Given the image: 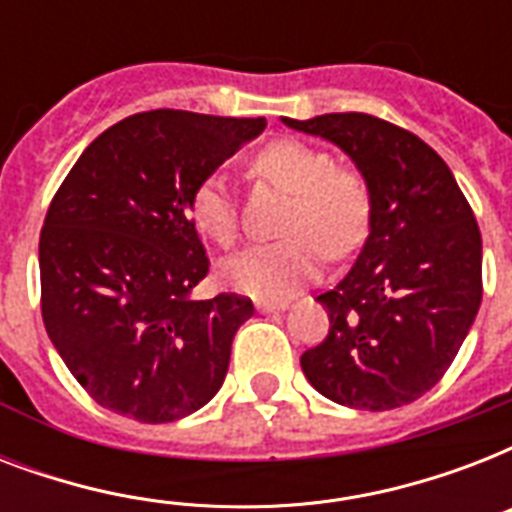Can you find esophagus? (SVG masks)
<instances>
[{"label":"esophagus","mask_w":512,"mask_h":512,"mask_svg":"<svg viewBox=\"0 0 512 512\" xmlns=\"http://www.w3.org/2000/svg\"><path fill=\"white\" fill-rule=\"evenodd\" d=\"M289 303H265V300H260L257 303V313H281L287 311Z\"/></svg>","instance_id":"obj_1"}]
</instances>
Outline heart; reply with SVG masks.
<instances>
[{"instance_id": "b5f03b06", "label": "heart", "mask_w": 512, "mask_h": 512, "mask_svg": "<svg viewBox=\"0 0 512 512\" xmlns=\"http://www.w3.org/2000/svg\"><path fill=\"white\" fill-rule=\"evenodd\" d=\"M255 170L292 193L281 231L287 239L255 244L223 263L225 287L255 300H287L321 273L324 252L345 257L369 228V191L332 156L303 140H276L255 159ZM191 220L217 244H233L239 231L236 201L223 175L204 177L191 196Z\"/></svg>"}]
</instances>
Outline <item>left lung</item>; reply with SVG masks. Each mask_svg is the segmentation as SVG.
I'll return each instance as SVG.
<instances>
[{
	"label": "left lung",
	"instance_id": "obj_1",
	"mask_svg": "<svg viewBox=\"0 0 512 512\" xmlns=\"http://www.w3.org/2000/svg\"><path fill=\"white\" fill-rule=\"evenodd\" d=\"M281 122L337 146L369 191V236L319 300L329 335L300 356L321 396L366 412L412 404L436 385L481 305V231L441 156L369 114Z\"/></svg>",
	"mask_w": 512,
	"mask_h": 512
}]
</instances>
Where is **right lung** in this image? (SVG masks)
I'll list each match as a JSON object with an SVG mask.
<instances>
[{"label":"right lung","instance_id":"1","mask_svg":"<svg viewBox=\"0 0 512 512\" xmlns=\"http://www.w3.org/2000/svg\"><path fill=\"white\" fill-rule=\"evenodd\" d=\"M265 130V119L146 111L84 148L55 193L42 239V319L76 382L138 422L209 404L249 297L191 300L209 271L191 196Z\"/></svg>","mask_w":512,"mask_h":512}]
</instances>
